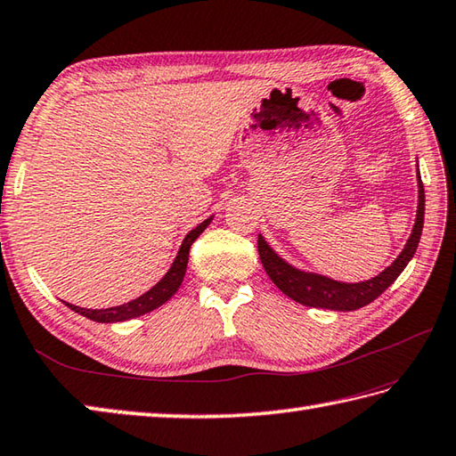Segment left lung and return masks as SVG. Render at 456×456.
Returning a JSON list of instances; mask_svg holds the SVG:
<instances>
[{
	"label": "left lung",
	"instance_id": "8db88e82",
	"mask_svg": "<svg viewBox=\"0 0 456 456\" xmlns=\"http://www.w3.org/2000/svg\"><path fill=\"white\" fill-rule=\"evenodd\" d=\"M419 172V167H417ZM417 185H419V205H417V219L413 225V233L407 239L405 248L401 255L391 263L386 271L373 276L370 281L363 282H338L328 279L322 274L314 273H305L290 266L287 261L276 255L269 243L258 235L256 247H258V256H261V263L265 266L266 274L271 276V281L279 287L289 298L297 300L298 305L305 306H314V308H328V310H358L370 302L376 300L379 294L387 290V287L395 282L397 276L403 273L407 263L411 261L419 239H421L423 231V219H425V190L421 175H417Z\"/></svg>",
	"mask_w": 456,
	"mask_h": 456
}]
</instances>
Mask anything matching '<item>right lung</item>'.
Wrapping results in <instances>:
<instances>
[{"label": "right lung", "instance_id": "add662e5", "mask_svg": "<svg viewBox=\"0 0 456 456\" xmlns=\"http://www.w3.org/2000/svg\"><path fill=\"white\" fill-rule=\"evenodd\" d=\"M211 223V217L205 219L203 223H200L198 227L191 229L190 233L185 235L183 243L180 247V251H177L175 261L169 266V271L166 273V276L162 281H159L156 287H151L148 292L142 294V297L134 298L126 305H120V306H112V308H102V310H91V308H78L75 305H65L75 310L77 314L80 316H86L88 320H93V322H104V324H110V322H124V320H130V318H136L142 314H148V312L156 310L158 306H162L164 302H167L169 298L174 297L177 292V289L182 287V281L185 276V269H187V258H190V248L193 245V240L198 239L203 229L208 227Z\"/></svg>", "mask_w": 456, "mask_h": 456}]
</instances>
